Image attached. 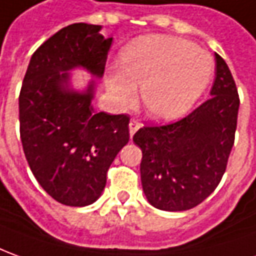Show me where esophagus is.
<instances>
[{
	"mask_svg": "<svg viewBox=\"0 0 256 256\" xmlns=\"http://www.w3.org/2000/svg\"><path fill=\"white\" fill-rule=\"evenodd\" d=\"M139 126H140V124H139L136 120H131V121H130V134H131V136L135 132L138 131Z\"/></svg>",
	"mask_w": 256,
	"mask_h": 256,
	"instance_id": "esophagus-1",
	"label": "esophagus"
}]
</instances>
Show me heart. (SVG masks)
Segmentation results:
<instances>
[{
    "label": "heart",
    "instance_id": "heart-1",
    "mask_svg": "<svg viewBox=\"0 0 256 256\" xmlns=\"http://www.w3.org/2000/svg\"><path fill=\"white\" fill-rule=\"evenodd\" d=\"M214 62L208 51L174 36L142 37L121 56V68L108 76L111 96L121 106L140 98L146 112L168 121L191 108L212 79Z\"/></svg>",
    "mask_w": 256,
    "mask_h": 256
}]
</instances>
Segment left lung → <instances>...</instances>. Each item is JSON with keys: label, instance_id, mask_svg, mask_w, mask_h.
<instances>
[{"label": "left lung", "instance_id": "obj_1", "mask_svg": "<svg viewBox=\"0 0 256 256\" xmlns=\"http://www.w3.org/2000/svg\"><path fill=\"white\" fill-rule=\"evenodd\" d=\"M216 58L210 98L186 117L146 125L134 142L142 150L140 180L149 204L180 212L204 202L223 177L234 145L240 98L226 61Z\"/></svg>", "mask_w": 256, "mask_h": 256}]
</instances>
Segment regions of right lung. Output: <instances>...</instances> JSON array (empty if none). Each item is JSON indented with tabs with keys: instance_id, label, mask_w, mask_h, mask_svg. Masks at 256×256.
Returning a JSON list of instances; mask_svg holds the SVG:
<instances>
[{
	"instance_id": "add662e5",
	"label": "right lung",
	"mask_w": 256,
	"mask_h": 256,
	"mask_svg": "<svg viewBox=\"0 0 256 256\" xmlns=\"http://www.w3.org/2000/svg\"><path fill=\"white\" fill-rule=\"evenodd\" d=\"M102 26L74 24L46 40L32 56L19 94L24 156L44 191L66 206L98 200L107 172L130 140V117L94 112V82L70 89V72L82 66L104 74L112 38Z\"/></svg>"
}]
</instances>
